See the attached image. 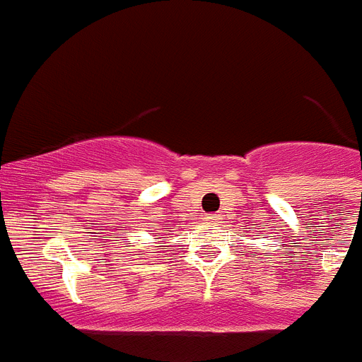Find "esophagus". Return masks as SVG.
Here are the masks:
<instances>
[{"instance_id": "1", "label": "esophagus", "mask_w": 362, "mask_h": 362, "mask_svg": "<svg viewBox=\"0 0 362 362\" xmlns=\"http://www.w3.org/2000/svg\"><path fill=\"white\" fill-rule=\"evenodd\" d=\"M221 218H222V215H218V213H215V215L209 216L211 222H218V221H221Z\"/></svg>"}]
</instances>
